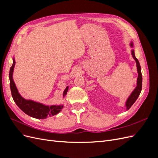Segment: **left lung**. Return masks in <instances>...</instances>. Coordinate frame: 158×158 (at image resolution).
<instances>
[{"instance_id": "8db88e82", "label": "left lung", "mask_w": 158, "mask_h": 158, "mask_svg": "<svg viewBox=\"0 0 158 158\" xmlns=\"http://www.w3.org/2000/svg\"><path fill=\"white\" fill-rule=\"evenodd\" d=\"M131 46L132 47H133L132 43H131ZM131 52H132V55L133 56L134 59L135 60L136 63L138 76V78H137V86L135 89H134V91L132 92V94H131L130 96H129V98L127 100L126 107H127V110H128L129 109L131 108V107L132 106L134 103H135L136 102V100L138 99V96H139V95L141 92L142 86V76L141 67H140V63H139V61H138V60L136 59V57L135 56V51L132 49Z\"/></svg>"}]
</instances>
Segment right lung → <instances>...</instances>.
Segmentation results:
<instances>
[{
	"label": "right lung",
	"instance_id": "obj_1",
	"mask_svg": "<svg viewBox=\"0 0 158 158\" xmlns=\"http://www.w3.org/2000/svg\"><path fill=\"white\" fill-rule=\"evenodd\" d=\"M14 66H15V60L13 59V64L10 69V73H9V79H10V87L12 96L18 107L27 115L35 118H46L47 116H53L58 114L63 108V106L60 105V106H47L42 103L31 101V100H26L21 96L18 93L12 78ZM68 89L69 87H66L63 92V97L66 95Z\"/></svg>",
	"mask_w": 158,
	"mask_h": 158
}]
</instances>
